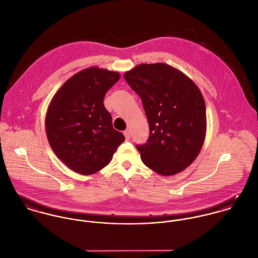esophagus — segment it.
Instances as JSON below:
<instances>
[{
	"mask_svg": "<svg viewBox=\"0 0 258 258\" xmlns=\"http://www.w3.org/2000/svg\"><path fill=\"white\" fill-rule=\"evenodd\" d=\"M123 135H124V137H125V140H126V141H130V139H131V133H130V131H128V130L124 131V132H123Z\"/></svg>",
	"mask_w": 258,
	"mask_h": 258,
	"instance_id": "obj_1",
	"label": "esophagus"
}]
</instances>
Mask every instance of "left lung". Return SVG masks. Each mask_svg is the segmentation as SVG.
Returning a JSON list of instances; mask_svg holds the SVG:
<instances>
[{
  "label": "left lung",
  "instance_id": "left-lung-1",
  "mask_svg": "<svg viewBox=\"0 0 258 258\" xmlns=\"http://www.w3.org/2000/svg\"><path fill=\"white\" fill-rule=\"evenodd\" d=\"M141 97L149 138L138 145L143 163L160 175L183 171L200 153L206 138V104L198 86L165 63L140 64L123 75Z\"/></svg>",
  "mask_w": 258,
  "mask_h": 258
}]
</instances>
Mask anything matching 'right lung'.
<instances>
[{"instance_id": "obj_1", "label": "right lung", "mask_w": 258, "mask_h": 258, "mask_svg": "<svg viewBox=\"0 0 258 258\" xmlns=\"http://www.w3.org/2000/svg\"><path fill=\"white\" fill-rule=\"evenodd\" d=\"M118 72L90 67L59 88L47 108L45 131L58 158L71 170L91 175L106 167L124 142L104 106Z\"/></svg>"}]
</instances>
